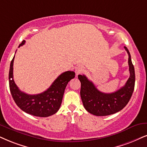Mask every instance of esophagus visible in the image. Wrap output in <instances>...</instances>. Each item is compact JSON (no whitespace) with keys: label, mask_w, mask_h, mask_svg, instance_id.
<instances>
[{"label":"esophagus","mask_w":147,"mask_h":147,"mask_svg":"<svg viewBox=\"0 0 147 147\" xmlns=\"http://www.w3.org/2000/svg\"><path fill=\"white\" fill-rule=\"evenodd\" d=\"M83 71H84V69H83V66H78L77 67L75 68V72H76V75H77L81 74Z\"/></svg>","instance_id":"34e87169"}]
</instances>
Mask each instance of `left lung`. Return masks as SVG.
I'll use <instances>...</instances> for the list:
<instances>
[{
    "label": "left lung",
    "mask_w": 147,
    "mask_h": 147,
    "mask_svg": "<svg viewBox=\"0 0 147 147\" xmlns=\"http://www.w3.org/2000/svg\"><path fill=\"white\" fill-rule=\"evenodd\" d=\"M128 54V65L130 75L123 87L116 92L106 94L100 92L86 76L79 75L81 81V98L87 111L96 116H107L120 111L127 105L132 95L135 85V71L129 50L124 47Z\"/></svg>",
    "instance_id": "obj_1"
}]
</instances>
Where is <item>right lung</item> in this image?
I'll list each match as a JSON object with an SVG mask.
<instances>
[{"label": "right lung", "mask_w": 147, "mask_h": 147, "mask_svg": "<svg viewBox=\"0 0 147 147\" xmlns=\"http://www.w3.org/2000/svg\"><path fill=\"white\" fill-rule=\"evenodd\" d=\"M25 42L23 40L19 47L25 44ZM14 57L15 55L11 62L9 81L11 94L18 107L26 113L40 117H47L56 113L62 104L66 85L75 77V72H63L44 92L30 95L20 91L14 82L13 73Z\"/></svg>", "instance_id": "obj_1"}]
</instances>
